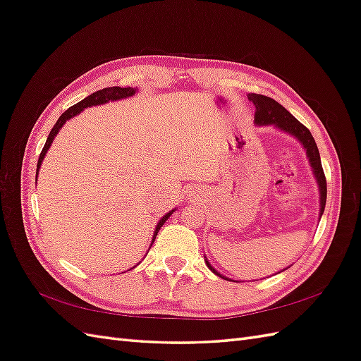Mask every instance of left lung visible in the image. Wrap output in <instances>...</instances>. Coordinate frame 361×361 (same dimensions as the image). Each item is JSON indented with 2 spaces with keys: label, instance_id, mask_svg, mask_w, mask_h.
I'll return each instance as SVG.
<instances>
[{
  "label": "left lung",
  "instance_id": "1",
  "mask_svg": "<svg viewBox=\"0 0 361 361\" xmlns=\"http://www.w3.org/2000/svg\"><path fill=\"white\" fill-rule=\"evenodd\" d=\"M248 99L255 104L256 106V114H255V123L257 126H274L283 133H286L292 135L293 138H297L301 146L305 150V155L309 158L312 171L314 174V179L318 182V188H319V220L324 214L325 209V202H326V180H325V174L322 170V164H321V157H319V150L318 146L314 143V138L312 137L310 130L305 128L302 123H300L297 118H295L285 106L280 105L277 101L271 99L268 96L264 94H256V93H248ZM207 268H209L214 274L218 277H221L228 281H235L232 279H227L223 274H220L211 264L209 260L204 259ZM289 268V267H288ZM285 268V269H288ZM283 269V271H285ZM280 271V272H283ZM238 283V281H236Z\"/></svg>",
  "mask_w": 361,
  "mask_h": 361
}]
</instances>
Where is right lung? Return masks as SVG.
<instances>
[{"mask_svg":"<svg viewBox=\"0 0 361 361\" xmlns=\"http://www.w3.org/2000/svg\"><path fill=\"white\" fill-rule=\"evenodd\" d=\"M135 93H137V89H133V87H125V89H123V87H106V89H102V90H99V92H94V93H92L90 96H87L85 99H82L81 102L75 104V105H72L71 108H68V110L60 116V118L57 120V123L54 125V128L51 129V133H49V135H48L47 143H45V146H43V149H42V154H40L39 161H37L36 180H37V174H39V169H40V166H42L43 158H45L47 152L49 150L54 138L57 137L59 130L63 128L64 123L68 122V120H71V118L75 117V116H78V114L84 110V108H90V106H94V105H104V104L110 102V101L125 99V97H130V96H134ZM173 212H174V209H171L170 212H167V214L164 215V216L161 218V220L158 221V224H157V227H155V232H154V238H152L150 247H152V244H154L155 238H157V235H158V232H159V228L162 227L164 223H166V221L169 220L170 215H171Z\"/></svg>","mask_w":361,"mask_h":361,"instance_id":"1","label":"right lung"}]
</instances>
